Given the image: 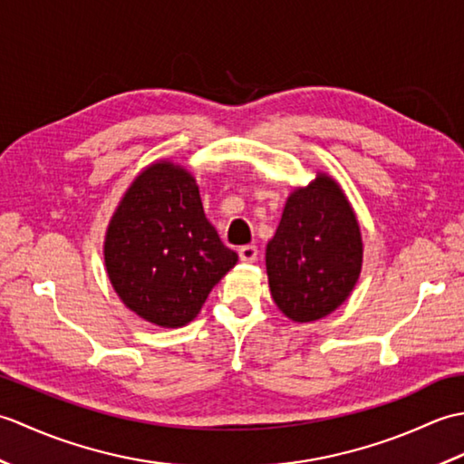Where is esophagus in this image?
<instances>
[{
	"mask_svg": "<svg viewBox=\"0 0 464 464\" xmlns=\"http://www.w3.org/2000/svg\"><path fill=\"white\" fill-rule=\"evenodd\" d=\"M257 247L255 245H243V247H239V257L241 261L245 263H253L255 259H257Z\"/></svg>",
	"mask_w": 464,
	"mask_h": 464,
	"instance_id": "obj_1",
	"label": "esophagus"
}]
</instances>
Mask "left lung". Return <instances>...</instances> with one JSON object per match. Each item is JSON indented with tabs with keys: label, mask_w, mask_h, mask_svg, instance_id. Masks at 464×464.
I'll return each instance as SVG.
<instances>
[{
	"label": "left lung",
	"mask_w": 464,
	"mask_h": 464,
	"mask_svg": "<svg viewBox=\"0 0 464 464\" xmlns=\"http://www.w3.org/2000/svg\"><path fill=\"white\" fill-rule=\"evenodd\" d=\"M275 304L295 323L327 317L359 281L362 239L339 183L317 173L285 203L265 253Z\"/></svg>",
	"instance_id": "obj_1"
}]
</instances>
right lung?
Instances as JSON below:
<instances>
[{
  "label": "right lung",
  "instance_id": "right-lung-1",
  "mask_svg": "<svg viewBox=\"0 0 464 464\" xmlns=\"http://www.w3.org/2000/svg\"><path fill=\"white\" fill-rule=\"evenodd\" d=\"M103 255L125 307L167 329L193 321L237 263L207 221L193 175L171 161L135 177L107 227Z\"/></svg>",
  "mask_w": 464,
  "mask_h": 464
}]
</instances>
